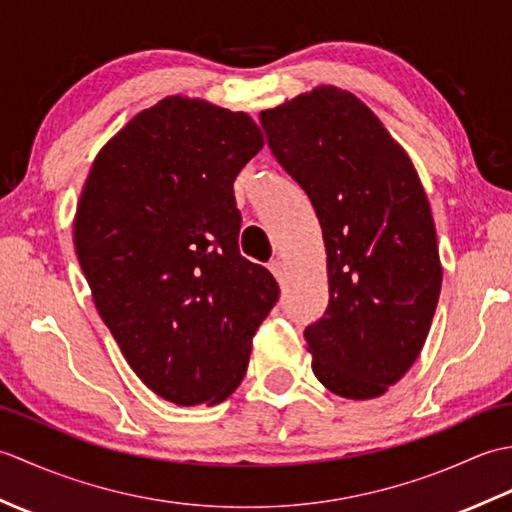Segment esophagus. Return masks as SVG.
Segmentation results:
<instances>
[{"mask_svg": "<svg viewBox=\"0 0 512 512\" xmlns=\"http://www.w3.org/2000/svg\"><path fill=\"white\" fill-rule=\"evenodd\" d=\"M268 268H270V273H273V275L277 277L279 284H281V281H284V277H286V266H284V262H281V259H273V262L268 264Z\"/></svg>", "mask_w": 512, "mask_h": 512, "instance_id": "1", "label": "esophagus"}]
</instances>
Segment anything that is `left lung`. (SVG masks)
<instances>
[{
	"instance_id": "8db88e82",
	"label": "left lung",
	"mask_w": 512,
	"mask_h": 512,
	"mask_svg": "<svg viewBox=\"0 0 512 512\" xmlns=\"http://www.w3.org/2000/svg\"><path fill=\"white\" fill-rule=\"evenodd\" d=\"M268 147L317 211L330 303L303 332L332 394L383 396L409 372L436 314V224L407 151L369 107L334 85L264 110Z\"/></svg>"
}]
</instances>
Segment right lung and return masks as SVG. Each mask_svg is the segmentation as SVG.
<instances>
[{"label": "right lung", "mask_w": 512, "mask_h": 512, "mask_svg": "<svg viewBox=\"0 0 512 512\" xmlns=\"http://www.w3.org/2000/svg\"><path fill=\"white\" fill-rule=\"evenodd\" d=\"M262 147L248 114L167 96L99 151L76 206L96 310L136 376L182 407L233 394L279 299L237 244L233 182Z\"/></svg>", "instance_id": "right-lung-1"}]
</instances>
